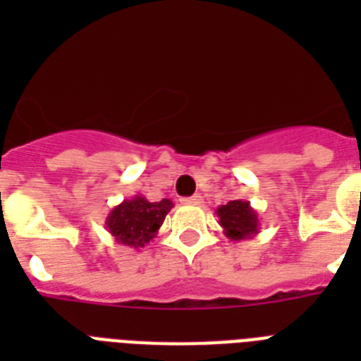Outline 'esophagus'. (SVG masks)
<instances>
[{
    "label": "esophagus",
    "mask_w": 361,
    "mask_h": 361,
    "mask_svg": "<svg viewBox=\"0 0 361 361\" xmlns=\"http://www.w3.org/2000/svg\"><path fill=\"white\" fill-rule=\"evenodd\" d=\"M202 200H204V198H202L200 195H192L189 196V198H181V204H185V206H200Z\"/></svg>",
    "instance_id": "1"
}]
</instances>
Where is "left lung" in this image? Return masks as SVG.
Here are the masks:
<instances>
[{
  "mask_svg": "<svg viewBox=\"0 0 361 361\" xmlns=\"http://www.w3.org/2000/svg\"><path fill=\"white\" fill-rule=\"evenodd\" d=\"M219 224L224 230V235L231 241L252 239L259 233V216L257 211L247 200H231L226 206L216 207Z\"/></svg>",
  "mask_w": 361,
  "mask_h": 361,
  "instance_id": "8db88e82",
  "label": "left lung"
}]
</instances>
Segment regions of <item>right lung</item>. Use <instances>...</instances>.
<instances>
[{
	"label": "right lung",
	"mask_w": 361,
	"mask_h": 361,
	"mask_svg": "<svg viewBox=\"0 0 361 361\" xmlns=\"http://www.w3.org/2000/svg\"><path fill=\"white\" fill-rule=\"evenodd\" d=\"M174 207L169 198L150 202L142 195L120 202L109 211L105 228L113 239L130 248H142L154 239L165 221L166 213Z\"/></svg>",
	"instance_id": "right-lung-1"
}]
</instances>
